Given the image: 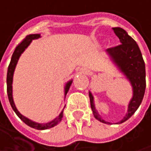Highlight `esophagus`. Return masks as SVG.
Segmentation results:
<instances>
[{
  "mask_svg": "<svg viewBox=\"0 0 151 151\" xmlns=\"http://www.w3.org/2000/svg\"><path fill=\"white\" fill-rule=\"evenodd\" d=\"M81 73H84V74H88V73H89V71L86 70V69H82V70H81Z\"/></svg>",
  "mask_w": 151,
  "mask_h": 151,
  "instance_id": "34e87169",
  "label": "esophagus"
}]
</instances>
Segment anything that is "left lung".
<instances>
[{"mask_svg": "<svg viewBox=\"0 0 151 151\" xmlns=\"http://www.w3.org/2000/svg\"><path fill=\"white\" fill-rule=\"evenodd\" d=\"M113 29L115 35L119 37L122 45L107 49L106 53L108 54L112 62L116 65L118 70L129 81L133 91V96L129 101L126 115L122 118V120L116 123L120 124L129 120L141 105L145 93L146 73L145 64L139 46L137 45L136 41L130 36H129V34L123 29L115 27L113 28ZM89 98L91 108L95 119L106 124H111V122L103 120L97 112L94 105V98L91 92H89Z\"/></svg>", "mask_w": 151, "mask_h": 151, "instance_id": "8db88e82", "label": "left lung"}]
</instances>
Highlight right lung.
<instances>
[{"instance_id":"1","label":"right lung","mask_w":151,"mask_h":151,"mask_svg":"<svg viewBox=\"0 0 151 151\" xmlns=\"http://www.w3.org/2000/svg\"><path fill=\"white\" fill-rule=\"evenodd\" d=\"M41 37V35L40 34H31V35H29L27 36L21 44H19L18 45L16 46L15 51L12 55V58H11V61H10V64L9 65V68H8V73H7V92H8V97H9V103L12 106L13 110L15 111V113L17 114V116L25 123L27 124L28 126L33 128V129H38V130H45V129H50V128H53L55 127L56 125H58L62 118H63V115H64V109L61 111V113L55 118L53 119L52 121L47 122V123H38V122H33L31 121L30 119L25 117L24 115H22L16 108V106L15 105V102H14V99H13V86H12V84H13V77H14V73H15V67H16V65H17V62L19 60V58L21 57V55L23 53V51L28 48V46L30 45V43L32 42V40L34 39H38ZM73 83V79L69 80L65 86V98L66 96V93L67 92L69 91V88L71 86Z\"/></svg>"}]
</instances>
